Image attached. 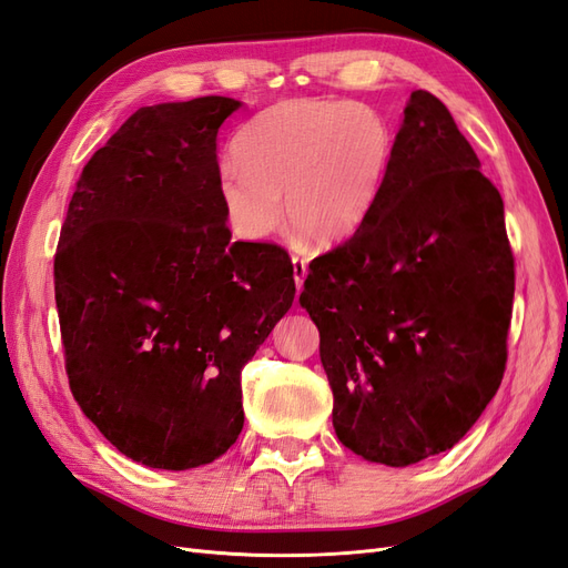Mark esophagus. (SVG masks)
Segmentation results:
<instances>
[{"mask_svg":"<svg viewBox=\"0 0 568 568\" xmlns=\"http://www.w3.org/2000/svg\"><path fill=\"white\" fill-rule=\"evenodd\" d=\"M294 280H296V288H298V294L303 291V282H305V277H307V265H305V261L303 257H294Z\"/></svg>","mask_w":568,"mask_h":568,"instance_id":"esophagus-1","label":"esophagus"}]
</instances>
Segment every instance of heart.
Returning a JSON list of instances; mask_svg holds the SVG:
<instances>
[{
    "mask_svg": "<svg viewBox=\"0 0 568 568\" xmlns=\"http://www.w3.org/2000/svg\"><path fill=\"white\" fill-rule=\"evenodd\" d=\"M393 156L388 120L363 101L286 99L257 113L217 173L230 232L263 244L286 215L317 244L346 242L372 215Z\"/></svg>",
    "mask_w": 568,
    "mask_h": 568,
    "instance_id": "obj_1",
    "label": "heart"
}]
</instances>
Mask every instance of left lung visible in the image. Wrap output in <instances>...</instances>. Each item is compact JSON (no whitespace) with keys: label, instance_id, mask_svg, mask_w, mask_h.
Returning a JSON list of instances; mask_svg holds the SVG:
<instances>
[{"label":"left lung","instance_id":"8db88e82","mask_svg":"<svg viewBox=\"0 0 568 568\" xmlns=\"http://www.w3.org/2000/svg\"><path fill=\"white\" fill-rule=\"evenodd\" d=\"M303 286L348 450L407 467L464 438L505 374L514 257L503 196L432 92L409 94L372 215Z\"/></svg>","mask_w":568,"mask_h":568}]
</instances>
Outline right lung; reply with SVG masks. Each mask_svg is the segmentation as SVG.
Segmentation results:
<instances>
[{
	"mask_svg": "<svg viewBox=\"0 0 568 568\" xmlns=\"http://www.w3.org/2000/svg\"><path fill=\"white\" fill-rule=\"evenodd\" d=\"M230 97L144 106L84 165L54 257L65 372L125 457L184 471L244 428L242 369L296 296L274 244L230 242L217 130Z\"/></svg>",
	"mask_w": 568,
	"mask_h": 568,
	"instance_id": "right-lung-1",
	"label": "right lung"
}]
</instances>
